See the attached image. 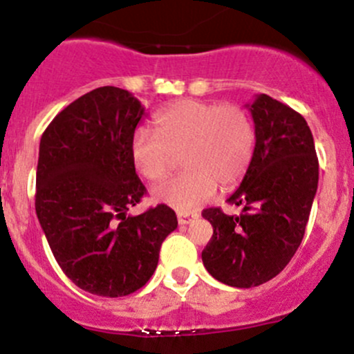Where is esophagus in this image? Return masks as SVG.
Masks as SVG:
<instances>
[{"label":"esophagus","instance_id":"obj_1","mask_svg":"<svg viewBox=\"0 0 354 354\" xmlns=\"http://www.w3.org/2000/svg\"><path fill=\"white\" fill-rule=\"evenodd\" d=\"M193 218H196V214H193V212H178V222H180L181 225L189 224Z\"/></svg>","mask_w":354,"mask_h":354}]
</instances>
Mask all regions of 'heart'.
Returning <instances> with one entry per match:
<instances>
[{
  "label": "heart",
  "instance_id": "1",
  "mask_svg": "<svg viewBox=\"0 0 354 354\" xmlns=\"http://www.w3.org/2000/svg\"><path fill=\"white\" fill-rule=\"evenodd\" d=\"M154 130L139 129L130 154L149 181H161L183 156L185 171L159 185L154 196L178 210H193L215 193L217 183H237L251 165L256 133L251 117L237 105L181 100L154 117Z\"/></svg>",
  "mask_w": 354,
  "mask_h": 354
}]
</instances>
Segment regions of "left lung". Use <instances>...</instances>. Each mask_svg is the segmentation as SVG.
Segmentation results:
<instances>
[{
    "label": "left lung",
    "instance_id": "1",
    "mask_svg": "<svg viewBox=\"0 0 354 354\" xmlns=\"http://www.w3.org/2000/svg\"><path fill=\"white\" fill-rule=\"evenodd\" d=\"M248 109L254 154L243 183L227 198L243 212H202L214 227L203 265L215 280L237 288L266 283L288 265L304 239L319 183L314 137L302 115L268 95H256Z\"/></svg>",
    "mask_w": 354,
    "mask_h": 354
}]
</instances>
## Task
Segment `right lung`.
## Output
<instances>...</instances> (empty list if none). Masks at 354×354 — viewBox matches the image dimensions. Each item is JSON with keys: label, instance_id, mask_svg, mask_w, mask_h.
<instances>
[{"label": "right lung", "instance_id": "right-lung-1", "mask_svg": "<svg viewBox=\"0 0 354 354\" xmlns=\"http://www.w3.org/2000/svg\"><path fill=\"white\" fill-rule=\"evenodd\" d=\"M144 115L127 89L102 86L59 111L40 139L37 217L66 277L93 295L142 288L178 227L165 203L127 214L146 195L130 154Z\"/></svg>", "mask_w": 354, "mask_h": 354}]
</instances>
